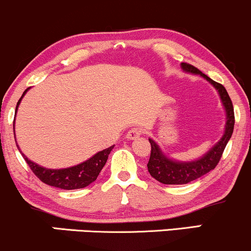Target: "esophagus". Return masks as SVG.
<instances>
[{
  "instance_id": "obj_1",
  "label": "esophagus",
  "mask_w": 251,
  "mask_h": 251,
  "mask_svg": "<svg viewBox=\"0 0 251 251\" xmlns=\"http://www.w3.org/2000/svg\"><path fill=\"white\" fill-rule=\"evenodd\" d=\"M143 134V129L142 128H138V127H133L131 128L129 131L127 132V134H126V137L128 138V139H135V138L140 137V135Z\"/></svg>"
}]
</instances>
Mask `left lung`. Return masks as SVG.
Returning a JSON list of instances; mask_svg holds the SVG:
<instances>
[{
	"instance_id": "1",
	"label": "left lung",
	"mask_w": 251,
	"mask_h": 251,
	"mask_svg": "<svg viewBox=\"0 0 251 251\" xmlns=\"http://www.w3.org/2000/svg\"><path fill=\"white\" fill-rule=\"evenodd\" d=\"M181 67L184 71L191 72V73L200 74L203 77H205L209 82H211L220 92V96L223 102L224 107L226 109V132L222 139L201 159L195 160L191 163H179L174 162L169 159L166 155H164L160 151L159 146L155 144L152 139H149L151 144V154L148 163V169L150 175L163 184H170V185H179V184H188L190 181L198 179L201 176L206 175L208 172L214 170L217 164L220 163L222 154H223L224 149H226L227 142L231 138L232 132H234L235 125V113L232 101L227 94L226 87L221 83L214 81L210 79L208 75L203 74L201 72L196 68L195 66L190 63L183 62Z\"/></svg>"
}]
</instances>
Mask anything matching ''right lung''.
Here are the masks:
<instances>
[{"instance_id":"add662e5","label":"right lung","mask_w":251,"mask_h":251,"mask_svg":"<svg viewBox=\"0 0 251 251\" xmlns=\"http://www.w3.org/2000/svg\"><path fill=\"white\" fill-rule=\"evenodd\" d=\"M27 91L28 89H25L24 94H22V97L20 98V100L17 101L16 111L17 107H19L20 101H21V99L24 98ZM113 148L114 146H111V148L98 152V153L94 154L91 159L86 160V162L79 164V165L61 170L45 169L42 168V166L31 162V160L28 159L25 154L22 155H24L25 163L28 164V166H29L31 171H33V174L45 184H48V185L50 186H55V188L63 190H74L86 188V186H88L89 184L93 183V181L97 179L100 171H101L103 166H105L106 162H107L108 154L111 153Z\"/></svg>"}]
</instances>
